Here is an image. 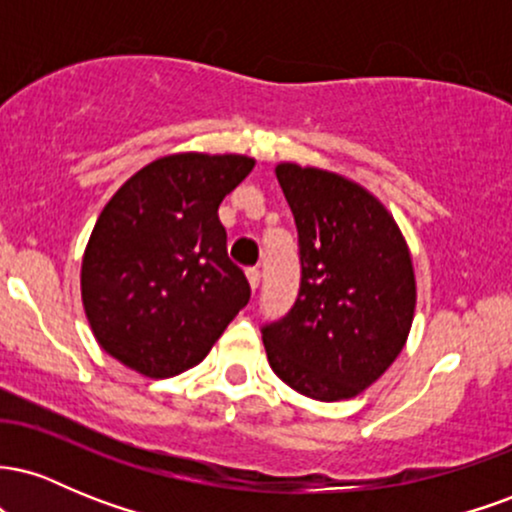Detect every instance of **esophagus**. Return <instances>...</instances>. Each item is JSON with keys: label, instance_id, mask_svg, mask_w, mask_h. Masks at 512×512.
<instances>
[{"label": "esophagus", "instance_id": "34e87169", "mask_svg": "<svg viewBox=\"0 0 512 512\" xmlns=\"http://www.w3.org/2000/svg\"><path fill=\"white\" fill-rule=\"evenodd\" d=\"M245 274H248V281H250V289H252V291H257V286H260V279H262L260 269H257V267H250V269H248V272H245Z\"/></svg>", "mask_w": 512, "mask_h": 512}]
</instances>
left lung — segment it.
<instances>
[{
    "mask_svg": "<svg viewBox=\"0 0 512 512\" xmlns=\"http://www.w3.org/2000/svg\"><path fill=\"white\" fill-rule=\"evenodd\" d=\"M276 180L296 221L301 286L289 313L262 325L269 366L305 397H356L407 342V243L383 204L342 175L281 163Z\"/></svg>",
    "mask_w": 512,
    "mask_h": 512,
    "instance_id": "1",
    "label": "left lung"
}]
</instances>
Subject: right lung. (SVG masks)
<instances>
[{
	"instance_id": "obj_1",
	"label": "right lung",
	"mask_w": 512,
	"mask_h": 512,
	"mask_svg": "<svg viewBox=\"0 0 512 512\" xmlns=\"http://www.w3.org/2000/svg\"><path fill=\"white\" fill-rule=\"evenodd\" d=\"M248 156L175 154L134 173L105 204L81 264L98 344L137 373L197 366L250 301L228 260L219 204L248 178Z\"/></svg>"
}]
</instances>
